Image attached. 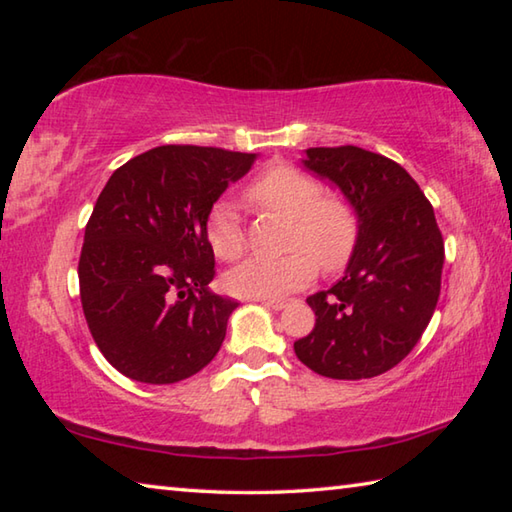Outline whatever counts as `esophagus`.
Returning <instances> with one entry per match:
<instances>
[{
  "label": "esophagus",
  "mask_w": 512,
  "mask_h": 512,
  "mask_svg": "<svg viewBox=\"0 0 512 512\" xmlns=\"http://www.w3.org/2000/svg\"><path fill=\"white\" fill-rule=\"evenodd\" d=\"M259 302H262V305H266V307H271V309H284V305H287V302L280 300V298H262Z\"/></svg>",
  "instance_id": "obj_1"
}]
</instances>
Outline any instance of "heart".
<instances>
[{
    "mask_svg": "<svg viewBox=\"0 0 512 512\" xmlns=\"http://www.w3.org/2000/svg\"><path fill=\"white\" fill-rule=\"evenodd\" d=\"M246 201L259 212L287 219L280 257H253L225 275L237 296L273 298L298 291L314 280L316 264L334 273L350 262L359 244L361 219L343 192L325 189L320 178L293 164H271L250 180ZM205 237L223 262H237L246 250L244 225L235 203L219 198L207 210Z\"/></svg>",
    "mask_w": 512,
    "mask_h": 512,
    "instance_id": "1",
    "label": "heart"
}]
</instances>
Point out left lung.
Wrapping results in <instances>:
<instances>
[{
  "instance_id": "8db88e82",
  "label": "left lung",
  "mask_w": 512,
  "mask_h": 512,
  "mask_svg": "<svg viewBox=\"0 0 512 512\" xmlns=\"http://www.w3.org/2000/svg\"><path fill=\"white\" fill-rule=\"evenodd\" d=\"M305 167L357 207L359 244L332 289L307 302L316 325L293 343L329 379H370L395 368L436 311L445 241L436 214L404 167L359 146L307 149Z\"/></svg>"
}]
</instances>
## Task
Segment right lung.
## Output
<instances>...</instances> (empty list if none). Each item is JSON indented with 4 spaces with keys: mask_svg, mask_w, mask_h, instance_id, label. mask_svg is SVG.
Returning <instances> with one entry per match:
<instances>
[{
    "mask_svg": "<svg viewBox=\"0 0 512 512\" xmlns=\"http://www.w3.org/2000/svg\"><path fill=\"white\" fill-rule=\"evenodd\" d=\"M255 153L164 144L112 173L79 259L85 320L103 357L144 384H176L210 363L237 302L216 296L207 210Z\"/></svg>",
    "mask_w": 512,
    "mask_h": 512,
    "instance_id": "add662e5",
    "label": "right lung"
}]
</instances>
